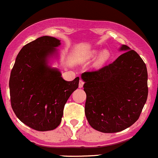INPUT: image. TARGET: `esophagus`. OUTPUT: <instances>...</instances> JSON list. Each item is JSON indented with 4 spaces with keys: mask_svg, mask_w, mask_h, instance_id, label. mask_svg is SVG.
<instances>
[{
    "mask_svg": "<svg viewBox=\"0 0 158 158\" xmlns=\"http://www.w3.org/2000/svg\"><path fill=\"white\" fill-rule=\"evenodd\" d=\"M83 85H84V82L81 79V80H79V88H82L83 87Z\"/></svg>",
    "mask_w": 158,
    "mask_h": 158,
    "instance_id": "34e87169",
    "label": "esophagus"
}]
</instances>
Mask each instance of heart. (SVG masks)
Listing matches in <instances>:
<instances>
[{
  "instance_id": "heart-1",
  "label": "heart",
  "mask_w": 158,
  "mask_h": 158,
  "mask_svg": "<svg viewBox=\"0 0 158 158\" xmlns=\"http://www.w3.org/2000/svg\"><path fill=\"white\" fill-rule=\"evenodd\" d=\"M97 55H98V52L94 51L91 53L90 57L94 58L96 57ZM109 58H110V52H109L108 50H102V51L99 53V56H98L97 64L99 65H102V64H104L107 60H108Z\"/></svg>"
}]
</instances>
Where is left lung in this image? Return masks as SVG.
<instances>
[{"instance_id":"obj_1","label":"left lung","mask_w":158,"mask_h":158,"mask_svg":"<svg viewBox=\"0 0 158 158\" xmlns=\"http://www.w3.org/2000/svg\"><path fill=\"white\" fill-rule=\"evenodd\" d=\"M116 60L81 75L86 94L85 113L93 129L116 133L139 119L148 95V70L138 54L122 45Z\"/></svg>"}]
</instances>
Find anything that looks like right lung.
Wrapping results in <instances>:
<instances>
[{"label": "right lung", "instance_id": "right-lung-1", "mask_svg": "<svg viewBox=\"0 0 158 158\" xmlns=\"http://www.w3.org/2000/svg\"><path fill=\"white\" fill-rule=\"evenodd\" d=\"M60 40L42 36L24 45L17 56L9 80L10 103L17 117L38 131L56 129L79 78L65 81L58 69L48 65L58 58Z\"/></svg>", "mask_w": 158, "mask_h": 158}]
</instances>
